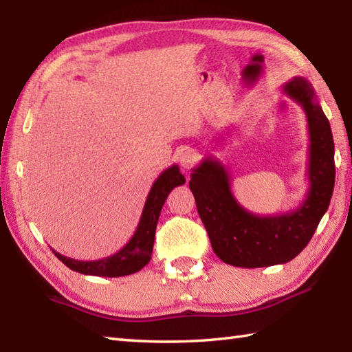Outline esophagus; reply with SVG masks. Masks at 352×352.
<instances>
[{"instance_id":"1","label":"esophagus","mask_w":352,"mask_h":352,"mask_svg":"<svg viewBox=\"0 0 352 352\" xmlns=\"http://www.w3.org/2000/svg\"><path fill=\"white\" fill-rule=\"evenodd\" d=\"M197 160H198L197 153L192 151V149H189V148L182 149V153L178 154V162H180L182 168L186 170H189L193 164L197 163Z\"/></svg>"}]
</instances>
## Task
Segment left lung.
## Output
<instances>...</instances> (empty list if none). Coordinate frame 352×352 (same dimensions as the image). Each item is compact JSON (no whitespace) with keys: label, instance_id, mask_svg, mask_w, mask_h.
<instances>
[{"label":"left lung","instance_id":"8db88e82","mask_svg":"<svg viewBox=\"0 0 352 352\" xmlns=\"http://www.w3.org/2000/svg\"><path fill=\"white\" fill-rule=\"evenodd\" d=\"M302 107L309 126V190L294 210L260 216L239 204L226 166L213 155L192 169L189 188L212 248L223 263L237 267L283 265L300 254L330 206L334 189V142L315 89L302 77L283 86Z\"/></svg>","mask_w":352,"mask_h":352}]
</instances>
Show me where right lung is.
I'll use <instances>...</instances> for the list:
<instances>
[{"mask_svg": "<svg viewBox=\"0 0 352 352\" xmlns=\"http://www.w3.org/2000/svg\"><path fill=\"white\" fill-rule=\"evenodd\" d=\"M186 183L184 175L180 172L177 164H172L170 168L164 169L160 177L154 182L151 190H149L144 210H142L140 221L138 228L134 231L133 237L124 248L115 252L113 256L104 257L101 260H76L62 256L60 252L52 251L56 257L68 266L69 269L85 275L95 276H125L140 271L151 260L155 227L159 222V216L162 207L166 201L170 190Z\"/></svg>", "mask_w": 352, "mask_h": 352, "instance_id": "obj_1", "label": "right lung"}]
</instances>
